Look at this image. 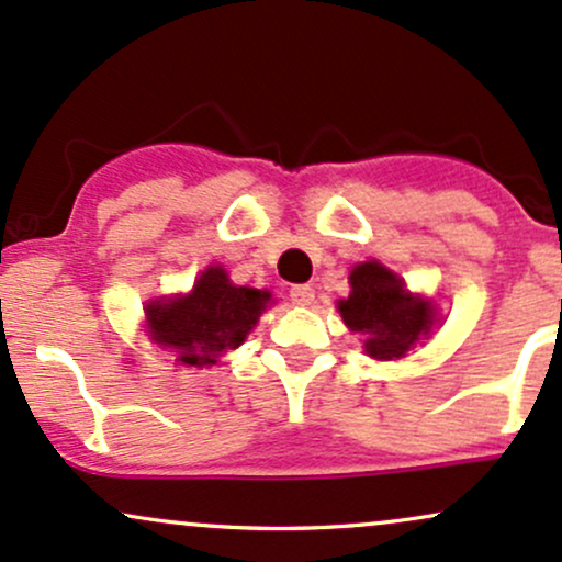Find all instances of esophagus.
<instances>
[{"label": "esophagus", "instance_id": "34e87169", "mask_svg": "<svg viewBox=\"0 0 562 562\" xmlns=\"http://www.w3.org/2000/svg\"><path fill=\"white\" fill-rule=\"evenodd\" d=\"M289 300H292L294 305H300V307L313 305V300H315V289H313V286H307V283H297V286L289 289Z\"/></svg>", "mask_w": 562, "mask_h": 562}]
</instances>
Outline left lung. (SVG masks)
Listing matches in <instances>:
<instances>
[{
	"label": "left lung",
	"instance_id": "obj_1",
	"mask_svg": "<svg viewBox=\"0 0 562 562\" xmlns=\"http://www.w3.org/2000/svg\"><path fill=\"white\" fill-rule=\"evenodd\" d=\"M350 297L339 302L342 321L363 334L366 352L374 358H403L432 326V307L412 297L398 276L380 262H361L350 273Z\"/></svg>",
	"mask_w": 562,
	"mask_h": 562
}]
</instances>
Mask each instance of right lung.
<instances>
[{"label":"right lung","instance_id":"1","mask_svg":"<svg viewBox=\"0 0 562 562\" xmlns=\"http://www.w3.org/2000/svg\"><path fill=\"white\" fill-rule=\"evenodd\" d=\"M268 300L260 289L233 286L223 268H206L188 297L150 302L145 315L156 342L180 363L212 366L247 339Z\"/></svg>","mask_w":562,"mask_h":562}]
</instances>
